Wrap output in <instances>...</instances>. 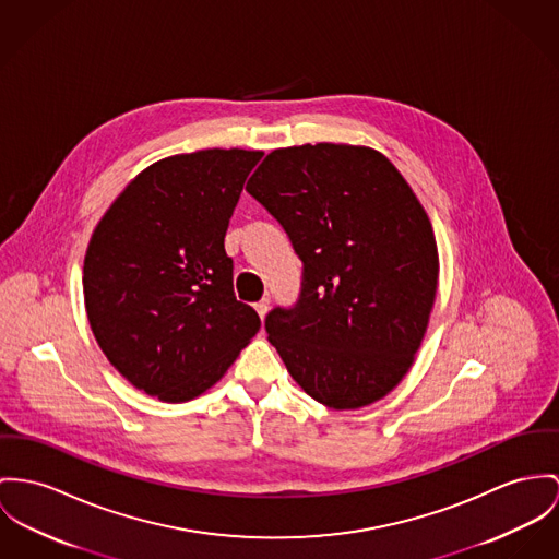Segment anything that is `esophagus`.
Returning <instances> with one entry per match:
<instances>
[{
	"label": "esophagus",
	"instance_id": "1",
	"mask_svg": "<svg viewBox=\"0 0 559 559\" xmlns=\"http://www.w3.org/2000/svg\"><path fill=\"white\" fill-rule=\"evenodd\" d=\"M267 308H270V300H267V298L255 301V310H258V314L261 317V319L267 314Z\"/></svg>",
	"mask_w": 559,
	"mask_h": 559
}]
</instances>
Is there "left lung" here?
<instances>
[{
	"instance_id": "obj_1",
	"label": "left lung",
	"mask_w": 559,
	"mask_h": 559,
	"mask_svg": "<svg viewBox=\"0 0 559 559\" xmlns=\"http://www.w3.org/2000/svg\"><path fill=\"white\" fill-rule=\"evenodd\" d=\"M247 191L301 261L300 296L265 314L267 341L317 402L361 408L402 381L424 341L438 251L424 206L381 153L272 151Z\"/></svg>"
}]
</instances>
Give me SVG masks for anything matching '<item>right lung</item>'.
<instances>
[{"mask_svg":"<svg viewBox=\"0 0 559 559\" xmlns=\"http://www.w3.org/2000/svg\"><path fill=\"white\" fill-rule=\"evenodd\" d=\"M263 153L209 148L138 174L97 223L83 289L95 341L144 393L185 402L225 374L261 328L234 294L225 231Z\"/></svg>","mask_w":559,"mask_h":559,"instance_id":"add662e5","label":"right lung"}]
</instances>
